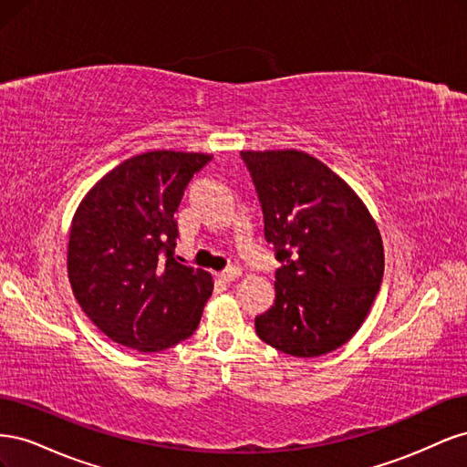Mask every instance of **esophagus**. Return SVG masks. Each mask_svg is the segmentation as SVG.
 I'll return each instance as SVG.
<instances>
[{"mask_svg": "<svg viewBox=\"0 0 467 467\" xmlns=\"http://www.w3.org/2000/svg\"><path fill=\"white\" fill-rule=\"evenodd\" d=\"M239 275H242V268L232 265V266H228V268H223L222 273H218V278H220L222 282H234Z\"/></svg>", "mask_w": 467, "mask_h": 467, "instance_id": "34e87169", "label": "esophagus"}]
</instances>
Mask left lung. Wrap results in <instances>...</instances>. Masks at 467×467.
I'll list each match as a JSON object with an SVG mask.
<instances>
[{
    "mask_svg": "<svg viewBox=\"0 0 467 467\" xmlns=\"http://www.w3.org/2000/svg\"><path fill=\"white\" fill-rule=\"evenodd\" d=\"M255 185L265 239L282 263L275 304L255 317L266 345L321 357L345 345L368 316L384 278V245L362 201L304 151H242Z\"/></svg>",
    "mask_w": 467,
    "mask_h": 467,
    "instance_id": "1",
    "label": "left lung"
}]
</instances>
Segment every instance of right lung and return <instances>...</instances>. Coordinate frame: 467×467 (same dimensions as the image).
I'll return each mask as SVG.
<instances>
[{"instance_id": "right-lung-1", "label": "right lung", "mask_w": 467, "mask_h": 467, "mask_svg": "<svg viewBox=\"0 0 467 467\" xmlns=\"http://www.w3.org/2000/svg\"><path fill=\"white\" fill-rule=\"evenodd\" d=\"M204 153L148 151L122 161L79 204L67 275L86 316L112 341L158 352L201 323L212 278L175 257V210Z\"/></svg>"}]
</instances>
